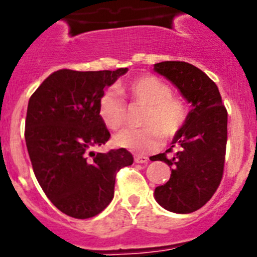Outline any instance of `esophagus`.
<instances>
[{
    "label": "esophagus",
    "mask_w": 257,
    "mask_h": 257,
    "mask_svg": "<svg viewBox=\"0 0 257 257\" xmlns=\"http://www.w3.org/2000/svg\"><path fill=\"white\" fill-rule=\"evenodd\" d=\"M135 162L136 163H148L149 158L148 157H145V155H136Z\"/></svg>",
    "instance_id": "1"
}]
</instances>
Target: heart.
<instances>
[{
	"mask_svg": "<svg viewBox=\"0 0 257 257\" xmlns=\"http://www.w3.org/2000/svg\"><path fill=\"white\" fill-rule=\"evenodd\" d=\"M135 104L144 105L140 122L144 126L125 129L115 136V144L136 153L152 152L159 146L161 135L175 137L187 121V105L183 99L172 95L165 81L153 74L140 75L122 90ZM98 115L111 131H117L126 122L128 104L115 88H107L99 98Z\"/></svg>",
	"mask_w": 257,
	"mask_h": 257,
	"instance_id": "1",
	"label": "heart"
}]
</instances>
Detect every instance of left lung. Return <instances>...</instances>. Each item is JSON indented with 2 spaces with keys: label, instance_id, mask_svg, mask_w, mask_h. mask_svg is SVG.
Instances as JSON below:
<instances>
[{
  "label": "left lung",
  "instance_id": "8db88e82",
  "mask_svg": "<svg viewBox=\"0 0 257 257\" xmlns=\"http://www.w3.org/2000/svg\"><path fill=\"white\" fill-rule=\"evenodd\" d=\"M154 70L171 81L192 104L171 148L152 157V161H163L172 169L169 182L155 188V200L170 212L187 214L205 205L221 184L227 111L217 85L196 66L184 61H163L155 64ZM167 152L173 153L171 157H167Z\"/></svg>",
  "mask_w": 257,
  "mask_h": 257
}]
</instances>
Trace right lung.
Segmentation results:
<instances>
[{
	"mask_svg": "<svg viewBox=\"0 0 257 257\" xmlns=\"http://www.w3.org/2000/svg\"><path fill=\"white\" fill-rule=\"evenodd\" d=\"M126 72L61 69L29 100L25 139L32 169L49 201L69 217L91 218L104 210L116 174L133 163L126 149L91 152L111 137L98 115L99 98Z\"/></svg>",
	"mask_w": 257,
	"mask_h": 257,
	"instance_id": "add662e5",
	"label": "right lung"
}]
</instances>
